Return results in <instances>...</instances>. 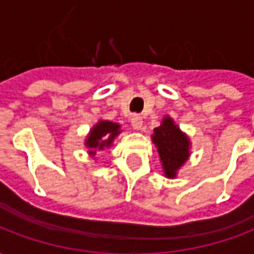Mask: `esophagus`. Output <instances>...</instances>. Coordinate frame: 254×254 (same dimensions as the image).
I'll list each match as a JSON object with an SVG mask.
<instances>
[{"label": "esophagus", "instance_id": "esophagus-1", "mask_svg": "<svg viewBox=\"0 0 254 254\" xmlns=\"http://www.w3.org/2000/svg\"><path fill=\"white\" fill-rule=\"evenodd\" d=\"M130 124H132L133 129H136V130H140L141 127H143V118L137 114H134L132 117V120H130Z\"/></svg>", "mask_w": 254, "mask_h": 254}]
</instances>
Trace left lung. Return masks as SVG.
<instances>
[{
	"label": "left lung",
	"mask_w": 254,
	"mask_h": 254,
	"mask_svg": "<svg viewBox=\"0 0 254 254\" xmlns=\"http://www.w3.org/2000/svg\"><path fill=\"white\" fill-rule=\"evenodd\" d=\"M152 143L159 152L160 163L166 178L174 180L178 171L190 156V138L182 132L170 116H165L152 133Z\"/></svg>",
	"instance_id": "1"
}]
</instances>
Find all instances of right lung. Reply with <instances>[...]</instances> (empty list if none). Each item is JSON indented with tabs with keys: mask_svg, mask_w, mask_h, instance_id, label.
Here are the masks:
<instances>
[{
	"mask_svg": "<svg viewBox=\"0 0 254 254\" xmlns=\"http://www.w3.org/2000/svg\"><path fill=\"white\" fill-rule=\"evenodd\" d=\"M121 125L117 122L99 120L94 127L89 129L88 134L85 136L84 145L88 148V155L94 158L98 151L110 148L116 137L121 133Z\"/></svg>",
	"mask_w": 254,
	"mask_h": 254,
	"instance_id": "1",
	"label": "right lung"
}]
</instances>
